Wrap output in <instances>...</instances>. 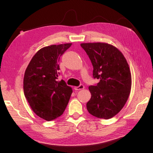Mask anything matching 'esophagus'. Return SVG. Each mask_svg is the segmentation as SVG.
Wrapping results in <instances>:
<instances>
[{
    "mask_svg": "<svg viewBox=\"0 0 153 153\" xmlns=\"http://www.w3.org/2000/svg\"><path fill=\"white\" fill-rule=\"evenodd\" d=\"M84 88V86L83 84H80L79 86H77V87H74V89L76 90H82Z\"/></svg>",
    "mask_w": 153,
    "mask_h": 153,
    "instance_id": "esophagus-1",
    "label": "esophagus"
}]
</instances>
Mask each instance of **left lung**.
<instances>
[{
	"mask_svg": "<svg viewBox=\"0 0 153 153\" xmlns=\"http://www.w3.org/2000/svg\"><path fill=\"white\" fill-rule=\"evenodd\" d=\"M93 66V77L99 79L89 86L91 98L87 102L89 113L108 120L122 109L128 100L131 76L128 62L121 52L107 43H82Z\"/></svg>",
	"mask_w": 153,
	"mask_h": 153,
	"instance_id": "left-lung-1",
	"label": "left lung"
}]
</instances>
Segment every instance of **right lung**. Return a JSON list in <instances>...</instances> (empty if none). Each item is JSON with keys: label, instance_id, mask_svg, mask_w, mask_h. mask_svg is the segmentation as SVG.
Masks as SVG:
<instances>
[{"label": "right lung", "instance_id": "add662e5", "mask_svg": "<svg viewBox=\"0 0 153 153\" xmlns=\"http://www.w3.org/2000/svg\"><path fill=\"white\" fill-rule=\"evenodd\" d=\"M71 43L41 48L30 61L25 71L24 91L33 112L46 121L63 113L72 89L63 79L58 82L60 56Z\"/></svg>", "mask_w": 153, "mask_h": 153}]
</instances>
